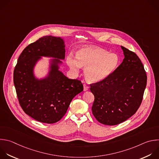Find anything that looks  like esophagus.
I'll list each match as a JSON object with an SVG mask.
<instances>
[{"mask_svg":"<svg viewBox=\"0 0 159 159\" xmlns=\"http://www.w3.org/2000/svg\"><path fill=\"white\" fill-rule=\"evenodd\" d=\"M89 86L88 85H87V84H84V91L87 90L89 89Z\"/></svg>","mask_w":159,"mask_h":159,"instance_id":"obj_1","label":"esophagus"}]
</instances>
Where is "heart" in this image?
Segmentation results:
<instances>
[{
  "instance_id": "b5f03b06",
  "label": "heart",
  "mask_w": 159,
  "mask_h": 159,
  "mask_svg": "<svg viewBox=\"0 0 159 159\" xmlns=\"http://www.w3.org/2000/svg\"><path fill=\"white\" fill-rule=\"evenodd\" d=\"M77 61L69 57L67 62L70 68L77 72L79 67H85L84 75L90 82H97L109 76L117 68L119 59L116 54L95 48H83L76 53Z\"/></svg>"
}]
</instances>
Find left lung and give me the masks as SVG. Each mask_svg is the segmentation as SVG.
<instances>
[{
    "label": "left lung",
    "mask_w": 159,
    "mask_h": 159,
    "mask_svg": "<svg viewBox=\"0 0 159 159\" xmlns=\"http://www.w3.org/2000/svg\"><path fill=\"white\" fill-rule=\"evenodd\" d=\"M124 59L107 78L90 84L94 95L92 114L100 123L115 125L135 114L147 85L143 66L135 52L121 46Z\"/></svg>",
    "instance_id": "1"
}]
</instances>
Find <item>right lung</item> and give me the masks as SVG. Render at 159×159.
Segmentation results:
<instances>
[{
	"instance_id": "1",
	"label": "right lung",
	"mask_w": 159,
	"mask_h": 159,
	"mask_svg": "<svg viewBox=\"0 0 159 159\" xmlns=\"http://www.w3.org/2000/svg\"><path fill=\"white\" fill-rule=\"evenodd\" d=\"M64 40L59 37L43 36L24 49L14 70V83L20 107L26 114L42 123L59 121L73 98L84 90L80 80L67 78L56 65L52 67L47 79L38 80L33 76V67L40 56L64 59Z\"/></svg>"
}]
</instances>
